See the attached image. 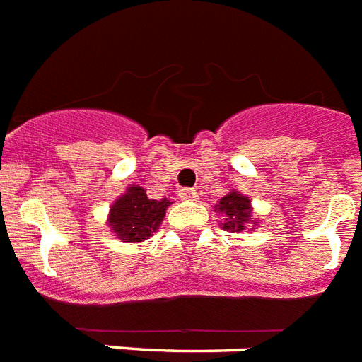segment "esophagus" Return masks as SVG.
<instances>
[{
	"mask_svg": "<svg viewBox=\"0 0 362 362\" xmlns=\"http://www.w3.org/2000/svg\"><path fill=\"white\" fill-rule=\"evenodd\" d=\"M177 194L183 202H196V199H198V192L192 190V188H179Z\"/></svg>",
	"mask_w": 362,
	"mask_h": 362,
	"instance_id": "obj_1",
	"label": "esophagus"
}]
</instances>
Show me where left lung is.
Masks as SVG:
<instances>
[{
  "mask_svg": "<svg viewBox=\"0 0 362 362\" xmlns=\"http://www.w3.org/2000/svg\"><path fill=\"white\" fill-rule=\"evenodd\" d=\"M214 211L223 214L222 228L226 229V231L240 233L246 229V226H250V223L253 222L252 202H250L247 196H242L237 190H231L228 196H223Z\"/></svg>",
  "mask_w": 362,
  "mask_h": 362,
  "instance_id": "1",
  "label": "left lung"
}]
</instances>
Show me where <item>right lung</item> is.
<instances>
[{"mask_svg":"<svg viewBox=\"0 0 362 362\" xmlns=\"http://www.w3.org/2000/svg\"><path fill=\"white\" fill-rule=\"evenodd\" d=\"M170 199H149L139 185L127 187L125 194L112 203L109 228L124 242H142L151 237L163 222Z\"/></svg>","mask_w":362,"mask_h":362,"instance_id":"1","label":"right lung"}]
</instances>
